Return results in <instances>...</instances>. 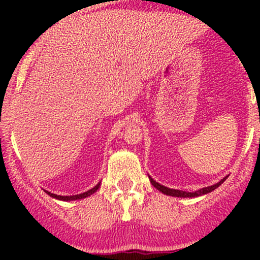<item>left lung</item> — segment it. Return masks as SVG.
Masks as SVG:
<instances>
[{
	"label": "left lung",
	"mask_w": 260,
	"mask_h": 260,
	"mask_svg": "<svg viewBox=\"0 0 260 260\" xmlns=\"http://www.w3.org/2000/svg\"><path fill=\"white\" fill-rule=\"evenodd\" d=\"M228 178V176L226 177H223L221 181H219L217 183L213 184V186H209V187H204L202 188V189H198V190H194V192H186V190H180V189H174V188H169V187H165L162 186V184L157 183L156 181L153 180V178L149 176V180H150L151 184L156 188V189H159L161 193H164V194L166 196H171V197H178V198H196V197H199V196H204V194H208V193L213 192L214 189H216L217 187L220 186V184L222 183L223 181Z\"/></svg>",
	"instance_id": "1"
}]
</instances>
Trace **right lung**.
<instances>
[{"label":"right lung","mask_w":260,"mask_h":260,"mask_svg":"<svg viewBox=\"0 0 260 260\" xmlns=\"http://www.w3.org/2000/svg\"><path fill=\"white\" fill-rule=\"evenodd\" d=\"M100 183H101V182H99V183H98L96 186H95V187H92L91 189L86 190V192H84V193H80V194H76V196H57V194H55V193H51V192H49V190H45V192H46L47 194H49L50 197H52V198H55V199H58V201H62V202L79 201V199H84V198H86V197L91 196L92 193H95V192H96V190L99 189V188H100Z\"/></svg>","instance_id":"right-lung-1"}]
</instances>
